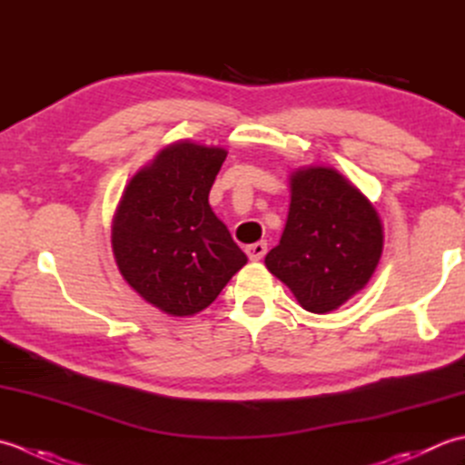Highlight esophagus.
I'll return each mask as SVG.
<instances>
[{"instance_id": "34e87169", "label": "esophagus", "mask_w": 465, "mask_h": 465, "mask_svg": "<svg viewBox=\"0 0 465 465\" xmlns=\"http://www.w3.org/2000/svg\"><path fill=\"white\" fill-rule=\"evenodd\" d=\"M246 254H249L251 261H261L264 254H267V242H254L246 246Z\"/></svg>"}]
</instances>
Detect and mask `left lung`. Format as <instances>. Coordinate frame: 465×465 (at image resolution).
I'll return each instance as SVG.
<instances>
[{"label":"left lung","instance_id":"1","mask_svg":"<svg viewBox=\"0 0 465 465\" xmlns=\"http://www.w3.org/2000/svg\"><path fill=\"white\" fill-rule=\"evenodd\" d=\"M289 183L285 231L264 264L302 309L325 315L371 279L383 251L381 219L351 180L331 166L297 168Z\"/></svg>","mask_w":465,"mask_h":465}]
</instances>
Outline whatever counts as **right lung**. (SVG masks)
<instances>
[{"label": "right lung", "instance_id": "add662e5", "mask_svg": "<svg viewBox=\"0 0 465 465\" xmlns=\"http://www.w3.org/2000/svg\"><path fill=\"white\" fill-rule=\"evenodd\" d=\"M221 146L178 140L132 176L112 221V251L128 285L170 317L196 315L246 264L208 204Z\"/></svg>", "mask_w": 465, "mask_h": 465}]
</instances>
